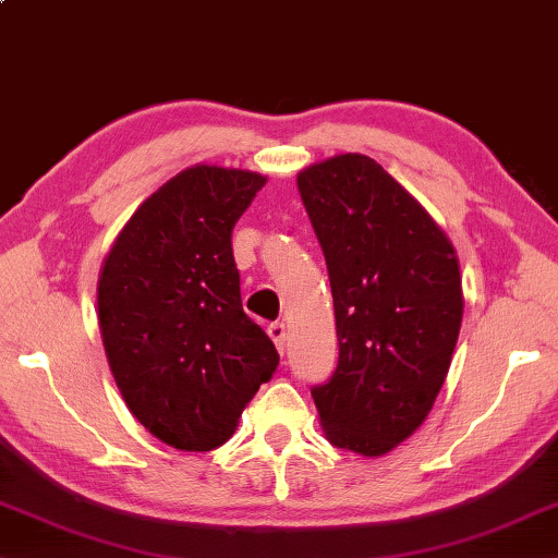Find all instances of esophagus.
<instances>
[{"label": "esophagus", "instance_id": "34e87169", "mask_svg": "<svg viewBox=\"0 0 558 558\" xmlns=\"http://www.w3.org/2000/svg\"><path fill=\"white\" fill-rule=\"evenodd\" d=\"M267 332H269V338L275 340V344H277V350H279V352L287 350V338H289V328H287V323H281V320L271 323Z\"/></svg>", "mask_w": 558, "mask_h": 558}]
</instances>
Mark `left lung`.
Instances as JSON below:
<instances>
[{"instance_id": "1", "label": "left lung", "mask_w": 558, "mask_h": 558, "mask_svg": "<svg viewBox=\"0 0 558 558\" xmlns=\"http://www.w3.org/2000/svg\"><path fill=\"white\" fill-rule=\"evenodd\" d=\"M328 265L340 360L313 386L335 447L381 457L423 425L454 354L464 293L445 230L372 157L299 172Z\"/></svg>"}]
</instances>
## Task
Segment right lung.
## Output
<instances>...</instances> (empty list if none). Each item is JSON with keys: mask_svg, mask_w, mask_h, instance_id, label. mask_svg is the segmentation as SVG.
Returning <instances> with one entry per match:
<instances>
[{"mask_svg": "<svg viewBox=\"0 0 558 558\" xmlns=\"http://www.w3.org/2000/svg\"><path fill=\"white\" fill-rule=\"evenodd\" d=\"M267 177L194 165L145 198L104 259V350L125 405L165 445L228 442L277 347L240 299L233 228Z\"/></svg>", "mask_w": 558, "mask_h": 558, "instance_id": "obj_1", "label": "right lung"}]
</instances>
